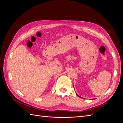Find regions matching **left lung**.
I'll return each mask as SVG.
<instances>
[{
  "label": "left lung",
  "instance_id": "obj_1",
  "mask_svg": "<svg viewBox=\"0 0 123 123\" xmlns=\"http://www.w3.org/2000/svg\"><path fill=\"white\" fill-rule=\"evenodd\" d=\"M78 95V96H79V97H80V98H81V97H80V96H79V95Z\"/></svg>",
  "mask_w": 123,
  "mask_h": 123
}]
</instances>
